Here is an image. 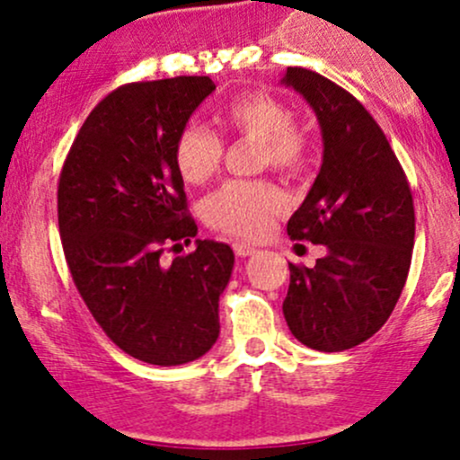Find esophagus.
Masks as SVG:
<instances>
[{"mask_svg": "<svg viewBox=\"0 0 460 460\" xmlns=\"http://www.w3.org/2000/svg\"><path fill=\"white\" fill-rule=\"evenodd\" d=\"M234 252L238 258H247V256H252V253H256V249L249 247V244H244V243H235Z\"/></svg>", "mask_w": 460, "mask_h": 460, "instance_id": "esophagus-1", "label": "esophagus"}]
</instances>
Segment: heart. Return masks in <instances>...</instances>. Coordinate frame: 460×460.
Returning <instances> with one entry per match:
<instances>
[{
	"instance_id": "b5f03b06",
	"label": "heart",
	"mask_w": 460,
	"mask_h": 460,
	"mask_svg": "<svg viewBox=\"0 0 460 460\" xmlns=\"http://www.w3.org/2000/svg\"><path fill=\"white\" fill-rule=\"evenodd\" d=\"M217 119L234 136L258 140V166L298 173L312 160V136L294 122L289 106L271 93H240L222 106ZM222 157L225 142L202 124H184L175 136L173 162L184 182H208L220 171ZM282 211L285 198L264 180H231L204 204L208 225L240 240L262 238Z\"/></svg>"
}]
</instances>
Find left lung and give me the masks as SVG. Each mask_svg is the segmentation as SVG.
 Masks as SVG:
<instances>
[{
    "label": "left lung",
    "mask_w": 460,
    "mask_h": 460,
    "mask_svg": "<svg viewBox=\"0 0 460 460\" xmlns=\"http://www.w3.org/2000/svg\"><path fill=\"white\" fill-rule=\"evenodd\" d=\"M309 102L323 131V166L298 211L291 240L324 244L316 267L289 262L282 303L303 345L342 351L372 338L396 307L414 247V198L383 128L363 104L316 71L282 77Z\"/></svg>",
    "instance_id": "1"
}]
</instances>
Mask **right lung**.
<instances>
[{
  "label": "right lung",
  "mask_w": 460,
  "mask_h": 460,
  "mask_svg": "<svg viewBox=\"0 0 460 460\" xmlns=\"http://www.w3.org/2000/svg\"><path fill=\"white\" fill-rule=\"evenodd\" d=\"M211 91L200 75L115 88L82 124L59 173V238L82 300L124 354L160 367L211 349L234 269L231 247L216 240L162 262L198 234L173 142Z\"/></svg>",
  "instance_id": "1"
}]
</instances>
